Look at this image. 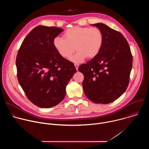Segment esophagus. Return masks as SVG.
<instances>
[{"label":"esophagus","instance_id":"34e87169","mask_svg":"<svg viewBox=\"0 0 149 149\" xmlns=\"http://www.w3.org/2000/svg\"><path fill=\"white\" fill-rule=\"evenodd\" d=\"M74 65H75V68H76V70L78 71V67H79V65L78 64H74Z\"/></svg>","mask_w":149,"mask_h":149}]
</instances>
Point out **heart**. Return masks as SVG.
<instances>
[{
	"label": "heart",
	"mask_w": 149,
	"mask_h": 149,
	"mask_svg": "<svg viewBox=\"0 0 149 149\" xmlns=\"http://www.w3.org/2000/svg\"><path fill=\"white\" fill-rule=\"evenodd\" d=\"M64 39L56 37L53 45L62 58L79 63L87 57L88 59L95 58L100 52L103 44L104 36L102 31L98 28L75 26L65 31L63 33Z\"/></svg>",
	"instance_id": "heart-1"
}]
</instances>
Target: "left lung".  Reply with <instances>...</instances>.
<instances>
[{
    "instance_id": "obj_1",
    "label": "left lung",
    "mask_w": 149,
    "mask_h": 149,
    "mask_svg": "<svg viewBox=\"0 0 149 149\" xmlns=\"http://www.w3.org/2000/svg\"><path fill=\"white\" fill-rule=\"evenodd\" d=\"M103 33L102 48L98 54L82 63L78 71L86 97L97 104H109L119 98L130 81L133 56L126 39L118 31L105 24H93Z\"/></svg>"
}]
</instances>
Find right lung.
Here are the masks:
<instances>
[{
	"label": "right lung",
	"instance_id": "obj_1",
	"mask_svg": "<svg viewBox=\"0 0 149 149\" xmlns=\"http://www.w3.org/2000/svg\"><path fill=\"white\" fill-rule=\"evenodd\" d=\"M63 29L39 25L26 36L16 65L19 84L28 100L40 108H51L64 98L66 86L77 70L53 45Z\"/></svg>",
	"mask_w": 149,
	"mask_h": 149
}]
</instances>
